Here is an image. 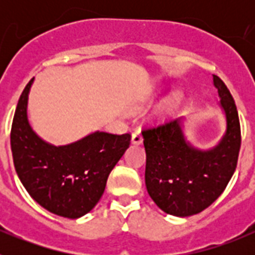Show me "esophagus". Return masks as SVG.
Listing matches in <instances>:
<instances>
[{"instance_id":"1","label":"esophagus","mask_w":255,"mask_h":255,"mask_svg":"<svg viewBox=\"0 0 255 255\" xmlns=\"http://www.w3.org/2000/svg\"><path fill=\"white\" fill-rule=\"evenodd\" d=\"M131 143L136 144V145H139V144L143 143V136H141V132L139 131V130H136V131L132 132Z\"/></svg>"}]
</instances>
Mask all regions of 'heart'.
Masks as SVG:
<instances>
[{"instance_id":"1","label":"heart","mask_w":255,"mask_h":255,"mask_svg":"<svg viewBox=\"0 0 255 255\" xmlns=\"http://www.w3.org/2000/svg\"><path fill=\"white\" fill-rule=\"evenodd\" d=\"M180 101H181V93L177 92V93L173 94L170 100L167 101V103H166V110H167V111H171L172 108H175L177 105H179Z\"/></svg>"}]
</instances>
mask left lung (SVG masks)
<instances>
[{
	"label": "left lung",
	"mask_w": 255,
	"mask_h": 255,
	"mask_svg": "<svg viewBox=\"0 0 255 255\" xmlns=\"http://www.w3.org/2000/svg\"><path fill=\"white\" fill-rule=\"evenodd\" d=\"M221 107L226 115V132L213 149L200 150L185 140L181 121H167L141 131L147 154L148 194L167 215L188 217L208 208L235 172L242 132L238 110L225 83L213 75Z\"/></svg>",
	"instance_id": "left-lung-1"
}]
</instances>
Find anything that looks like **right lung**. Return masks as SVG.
<instances>
[{
    "instance_id": "right-lung-1",
    "label": "right lung",
    "mask_w": 255,
    "mask_h": 255,
    "mask_svg": "<svg viewBox=\"0 0 255 255\" xmlns=\"http://www.w3.org/2000/svg\"><path fill=\"white\" fill-rule=\"evenodd\" d=\"M33 79L22 91L11 126L13 166L38 204L66 218L87 215L100 202L108 175L129 148L131 135L96 131L75 143L55 147L28 123L26 106Z\"/></svg>"
}]
</instances>
